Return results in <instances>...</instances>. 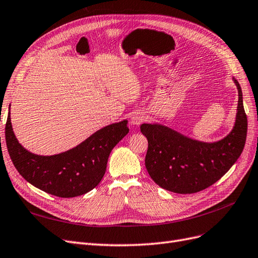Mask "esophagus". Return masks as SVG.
<instances>
[{
  "label": "esophagus",
  "instance_id": "34e87169",
  "mask_svg": "<svg viewBox=\"0 0 258 258\" xmlns=\"http://www.w3.org/2000/svg\"><path fill=\"white\" fill-rule=\"evenodd\" d=\"M145 119H146V117L144 115V113L136 112L135 114H133L131 122L133 125H140V124L145 121Z\"/></svg>",
  "mask_w": 258,
  "mask_h": 258
}]
</instances>
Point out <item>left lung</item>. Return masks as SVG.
I'll return each instance as SVG.
<instances>
[{"instance_id": "1", "label": "left lung", "mask_w": 258, "mask_h": 258, "mask_svg": "<svg viewBox=\"0 0 258 258\" xmlns=\"http://www.w3.org/2000/svg\"><path fill=\"white\" fill-rule=\"evenodd\" d=\"M238 89L235 126L217 143L188 138L162 124H141L148 139L146 168L157 185L178 194H192L209 187L225 174L239 159L245 145L247 119L242 91Z\"/></svg>"}]
</instances>
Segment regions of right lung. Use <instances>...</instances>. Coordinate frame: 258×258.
Masks as SVG:
<instances>
[{
    "label": "right lung",
    "mask_w": 258,
    "mask_h": 258,
    "mask_svg": "<svg viewBox=\"0 0 258 258\" xmlns=\"http://www.w3.org/2000/svg\"><path fill=\"white\" fill-rule=\"evenodd\" d=\"M128 131L126 120L113 123L69 151L44 156L29 152L18 143L10 112L5 138L14 166L29 183L48 194L70 198L90 192L101 182L111 150Z\"/></svg>",
    "instance_id": "add662e5"
}]
</instances>
